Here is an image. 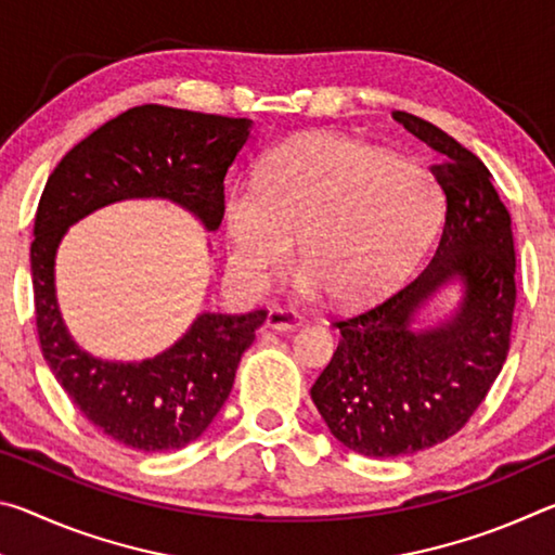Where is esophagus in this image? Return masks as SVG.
I'll return each mask as SVG.
<instances>
[{
    "label": "esophagus",
    "mask_w": 555,
    "mask_h": 555,
    "mask_svg": "<svg viewBox=\"0 0 555 555\" xmlns=\"http://www.w3.org/2000/svg\"><path fill=\"white\" fill-rule=\"evenodd\" d=\"M300 323H304V318H300L296 311H288V308H271L264 325L269 331L288 333V331H296Z\"/></svg>",
    "instance_id": "1"
}]
</instances>
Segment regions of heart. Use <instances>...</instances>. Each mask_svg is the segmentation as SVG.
<instances>
[{"label": "heart", "instance_id": "heart-1", "mask_svg": "<svg viewBox=\"0 0 555 555\" xmlns=\"http://www.w3.org/2000/svg\"><path fill=\"white\" fill-rule=\"evenodd\" d=\"M228 264L249 291H264L296 255L304 296L331 291L343 306L387 294L424 255L440 220V193L424 168L357 139L308 131L279 146L261 183L224 195Z\"/></svg>", "mask_w": 555, "mask_h": 555}]
</instances>
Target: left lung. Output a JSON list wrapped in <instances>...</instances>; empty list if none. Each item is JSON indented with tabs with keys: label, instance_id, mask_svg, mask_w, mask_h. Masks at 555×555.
I'll use <instances>...</instances> for the list:
<instances>
[{
	"label": "left lung",
	"instance_id": "left-lung-1",
	"mask_svg": "<svg viewBox=\"0 0 555 555\" xmlns=\"http://www.w3.org/2000/svg\"><path fill=\"white\" fill-rule=\"evenodd\" d=\"M391 117L438 154L430 173L446 193V222L434 257L406 286L333 323L343 340L311 399L331 434L367 457L418 453L467 424L502 372L516 304L512 218L492 173L430 121ZM450 280L464 284L459 311L413 332L417 308Z\"/></svg>",
	"mask_w": 555,
	"mask_h": 555
}]
</instances>
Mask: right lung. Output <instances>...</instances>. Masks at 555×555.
<instances>
[{"mask_svg":"<svg viewBox=\"0 0 555 555\" xmlns=\"http://www.w3.org/2000/svg\"><path fill=\"white\" fill-rule=\"evenodd\" d=\"M251 119L164 105L121 112L53 168L34 222L31 281L43 360L92 426L117 443L158 453L203 436L228 401L234 372L267 311L201 313L181 340L142 362L80 350L55 298V251L70 224L109 203L166 198L218 230L224 176L247 144Z\"/></svg>","mask_w":555,"mask_h":555,"instance_id":"1","label":"right lung"}]
</instances>
